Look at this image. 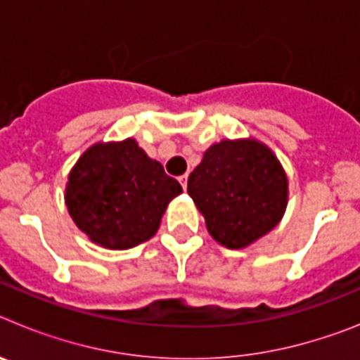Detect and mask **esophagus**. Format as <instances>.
Instances as JSON below:
<instances>
[{
    "instance_id": "1",
    "label": "esophagus",
    "mask_w": 360,
    "mask_h": 360,
    "mask_svg": "<svg viewBox=\"0 0 360 360\" xmlns=\"http://www.w3.org/2000/svg\"><path fill=\"white\" fill-rule=\"evenodd\" d=\"M178 180H180V184H182L184 189H187V174H182V176H178Z\"/></svg>"
}]
</instances>
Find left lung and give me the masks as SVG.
I'll use <instances>...</instances> for the list:
<instances>
[{"label":"left lung","mask_w":360,"mask_h":360,"mask_svg":"<svg viewBox=\"0 0 360 360\" xmlns=\"http://www.w3.org/2000/svg\"><path fill=\"white\" fill-rule=\"evenodd\" d=\"M187 193L205 216L211 236L229 249H243L279 224L288 182L266 146L221 141L189 174Z\"/></svg>","instance_id":"1"}]
</instances>
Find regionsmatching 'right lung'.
I'll list each match as a JSON object with an SVG mask.
<instances>
[{
	"label": "right lung",
	"instance_id": "add662e5",
	"mask_svg": "<svg viewBox=\"0 0 360 360\" xmlns=\"http://www.w3.org/2000/svg\"><path fill=\"white\" fill-rule=\"evenodd\" d=\"M182 186L133 139L95 144L73 165L66 205L75 225L108 249H131L158 231Z\"/></svg>",
	"mask_w": 360,
	"mask_h": 360
}]
</instances>
